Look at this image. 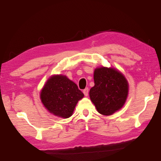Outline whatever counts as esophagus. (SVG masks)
Returning a JSON list of instances; mask_svg holds the SVG:
<instances>
[{"instance_id": "34e87169", "label": "esophagus", "mask_w": 161, "mask_h": 161, "mask_svg": "<svg viewBox=\"0 0 161 161\" xmlns=\"http://www.w3.org/2000/svg\"><path fill=\"white\" fill-rule=\"evenodd\" d=\"M83 93H84V96H88V94H89V89L88 88H86L85 89H84L83 90Z\"/></svg>"}]
</instances>
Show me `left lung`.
<instances>
[{
	"mask_svg": "<svg viewBox=\"0 0 161 161\" xmlns=\"http://www.w3.org/2000/svg\"><path fill=\"white\" fill-rule=\"evenodd\" d=\"M94 86L89 91L90 99L98 112L113 115L126 102L129 84L122 72L114 68L100 67L93 72Z\"/></svg>",
	"mask_w": 161,
	"mask_h": 161,
	"instance_id": "obj_1",
	"label": "left lung"
}]
</instances>
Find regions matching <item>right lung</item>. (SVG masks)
<instances>
[{"instance_id":"right-lung-1","label":"right lung","mask_w":161,"mask_h":161,"mask_svg":"<svg viewBox=\"0 0 161 161\" xmlns=\"http://www.w3.org/2000/svg\"><path fill=\"white\" fill-rule=\"evenodd\" d=\"M83 97L77 84L63 75L51 76L40 93L41 101L48 112L62 118L72 116Z\"/></svg>"}]
</instances>
